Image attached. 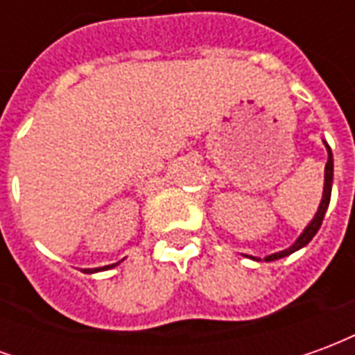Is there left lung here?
Segmentation results:
<instances>
[{"instance_id": "1", "label": "left lung", "mask_w": 355, "mask_h": 355, "mask_svg": "<svg viewBox=\"0 0 355 355\" xmlns=\"http://www.w3.org/2000/svg\"><path fill=\"white\" fill-rule=\"evenodd\" d=\"M325 148H327V152H329V159H327V165H325V188H323V200H321L318 213H315V216H313L312 223L306 226V230L300 234V238L295 241V245H291L289 249H285V251H282V253L270 254V257H266V259H264L266 262L283 259V257H287V254L298 251L300 247L308 245V243L312 241L313 236L318 234V230H320L321 223H323V216H325V211H327V207H329V201H331V184H333V154H331V148H329L327 142H325Z\"/></svg>"}]
</instances>
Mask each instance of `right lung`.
<instances>
[{
    "label": "right lung",
    "instance_id": "add662e5",
    "mask_svg": "<svg viewBox=\"0 0 355 355\" xmlns=\"http://www.w3.org/2000/svg\"><path fill=\"white\" fill-rule=\"evenodd\" d=\"M116 264H110V266H104V268H93V270H85L87 274H93V272H98V270H108V268H114Z\"/></svg>",
    "mask_w": 355,
    "mask_h": 355
}]
</instances>
